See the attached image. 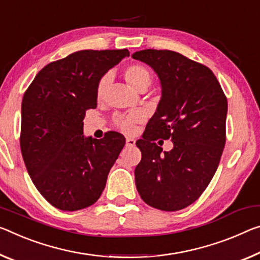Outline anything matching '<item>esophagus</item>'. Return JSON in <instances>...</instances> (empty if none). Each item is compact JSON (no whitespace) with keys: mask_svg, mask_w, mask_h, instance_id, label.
Instances as JSON below:
<instances>
[{"mask_svg":"<svg viewBox=\"0 0 260 260\" xmlns=\"http://www.w3.org/2000/svg\"><path fill=\"white\" fill-rule=\"evenodd\" d=\"M126 146H128V147L135 146V140L132 139V138H127L126 139Z\"/></svg>","mask_w":260,"mask_h":260,"instance_id":"obj_1","label":"esophagus"}]
</instances>
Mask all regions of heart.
Listing matches in <instances>:
<instances>
[{
	"mask_svg": "<svg viewBox=\"0 0 260 260\" xmlns=\"http://www.w3.org/2000/svg\"><path fill=\"white\" fill-rule=\"evenodd\" d=\"M123 77L127 83L132 88L138 90V91H146L152 83V75L149 68L141 63H132L123 71ZM111 84V76H103L97 85V97L98 100H103L108 92L109 86ZM145 121V114L141 112H135L126 115H119L115 118L114 123L119 129L123 133L131 134L137 129L139 123Z\"/></svg>",
	"mask_w": 260,
	"mask_h": 260,
	"instance_id": "heart-1",
	"label": "heart"
}]
</instances>
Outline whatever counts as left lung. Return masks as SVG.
Masks as SVG:
<instances>
[{"instance_id": "1", "label": "left lung", "mask_w": 260, "mask_h": 260, "mask_svg": "<svg viewBox=\"0 0 260 260\" xmlns=\"http://www.w3.org/2000/svg\"><path fill=\"white\" fill-rule=\"evenodd\" d=\"M132 56L149 64L162 84L157 111L137 141L142 158L135 185L151 207L179 211L203 194L219 167L228 102L211 69L180 53L143 49ZM160 138L174 148L162 154Z\"/></svg>"}]
</instances>
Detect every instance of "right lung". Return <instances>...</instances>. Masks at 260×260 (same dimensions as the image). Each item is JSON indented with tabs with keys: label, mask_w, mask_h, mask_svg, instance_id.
<instances>
[{
	"label": "right lung",
	"mask_w": 260,
	"mask_h": 260,
	"mask_svg": "<svg viewBox=\"0 0 260 260\" xmlns=\"http://www.w3.org/2000/svg\"><path fill=\"white\" fill-rule=\"evenodd\" d=\"M129 56L128 49H84L53 61L37 74L22 102L20 150L35 186L61 211L100 199L125 138L108 132L84 138L85 111L97 108L102 76Z\"/></svg>",
	"instance_id": "obj_1"
}]
</instances>
